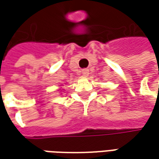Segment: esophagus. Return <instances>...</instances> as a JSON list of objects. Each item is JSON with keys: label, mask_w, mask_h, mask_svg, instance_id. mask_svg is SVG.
Returning <instances> with one entry per match:
<instances>
[{"label": "esophagus", "mask_w": 159, "mask_h": 159, "mask_svg": "<svg viewBox=\"0 0 159 159\" xmlns=\"http://www.w3.org/2000/svg\"><path fill=\"white\" fill-rule=\"evenodd\" d=\"M82 74H83V76H85V77L89 76V70H88V69H83V70H82Z\"/></svg>", "instance_id": "34e87169"}]
</instances>
